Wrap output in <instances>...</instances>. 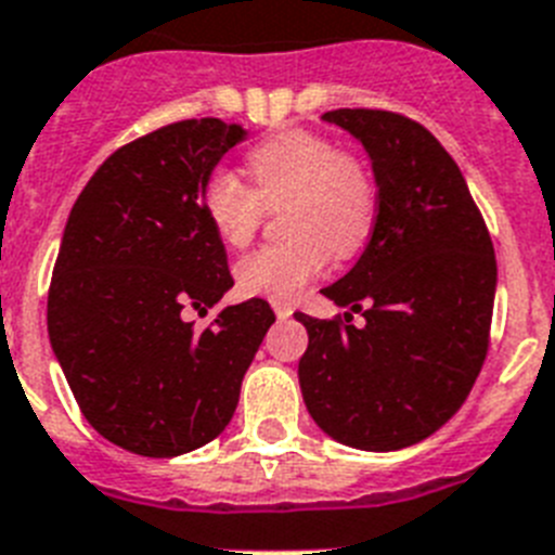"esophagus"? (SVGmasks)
Masks as SVG:
<instances>
[{"label": "esophagus", "instance_id": "esophagus-1", "mask_svg": "<svg viewBox=\"0 0 555 555\" xmlns=\"http://www.w3.org/2000/svg\"><path fill=\"white\" fill-rule=\"evenodd\" d=\"M273 313H276L279 319H291L293 307L285 305V301H273Z\"/></svg>", "mask_w": 555, "mask_h": 555}]
</instances>
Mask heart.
I'll use <instances>...</instances> for the list:
<instances>
[{"label": "heart", "mask_w": 555, "mask_h": 555, "mask_svg": "<svg viewBox=\"0 0 555 555\" xmlns=\"http://www.w3.org/2000/svg\"><path fill=\"white\" fill-rule=\"evenodd\" d=\"M254 189L231 169H214L203 180L199 206L225 245L242 248L254 236L264 206H285L291 240L242 256L234 268L245 296L293 301L327 268L330 254L352 256L375 228L378 189L370 169L341 155L330 138L285 132L259 143L248 155Z\"/></svg>", "instance_id": "heart-1"}]
</instances>
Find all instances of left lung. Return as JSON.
<instances>
[{
    "label": "left lung",
    "mask_w": 555,
    "mask_h": 555,
    "mask_svg": "<svg viewBox=\"0 0 555 555\" xmlns=\"http://www.w3.org/2000/svg\"><path fill=\"white\" fill-rule=\"evenodd\" d=\"M372 163L378 217L364 254L324 296L344 321L307 330L301 398L315 426L361 451L421 443L460 412L488 352L496 259L463 171L421 124L384 109H333ZM352 312L365 327L349 325Z\"/></svg>",
    "instance_id": "1"
}]
</instances>
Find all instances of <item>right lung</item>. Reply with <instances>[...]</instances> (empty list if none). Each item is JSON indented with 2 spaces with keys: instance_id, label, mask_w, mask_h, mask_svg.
<instances>
[{
  "instance_id": "1",
  "label": "right lung",
  "mask_w": 555,
  "mask_h": 555,
  "mask_svg": "<svg viewBox=\"0 0 555 555\" xmlns=\"http://www.w3.org/2000/svg\"><path fill=\"white\" fill-rule=\"evenodd\" d=\"M248 138L220 118L180 120L118 149L64 225L48 296L50 347L98 435L141 457H177L231 423L268 327V301L206 310L234 287L199 189Z\"/></svg>"
}]
</instances>
